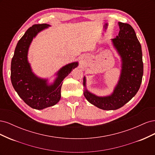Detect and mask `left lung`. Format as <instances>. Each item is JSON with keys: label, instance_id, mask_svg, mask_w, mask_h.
<instances>
[{"label": "left lung", "instance_id": "left-lung-1", "mask_svg": "<svg viewBox=\"0 0 155 155\" xmlns=\"http://www.w3.org/2000/svg\"><path fill=\"white\" fill-rule=\"evenodd\" d=\"M120 31L112 41L122 61L119 82L109 96L98 97L85 88L84 96L96 107L103 110H116L123 107L136 95L140 87L143 72L141 45L133 27L119 22ZM85 87V78H83Z\"/></svg>", "mask_w": 155, "mask_h": 155}]
</instances>
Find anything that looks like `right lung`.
<instances>
[{
	"instance_id": "1",
	"label": "right lung",
	"mask_w": 155,
	"mask_h": 155,
	"mask_svg": "<svg viewBox=\"0 0 155 155\" xmlns=\"http://www.w3.org/2000/svg\"><path fill=\"white\" fill-rule=\"evenodd\" d=\"M48 26L47 24H38L29 28L18 41L11 63V81L14 89L28 105L37 110L57 104L61 98L63 79L78 65L75 62L63 67L51 85H47L45 79L38 78L32 73L27 59L29 46L33 38Z\"/></svg>"
}]
</instances>
